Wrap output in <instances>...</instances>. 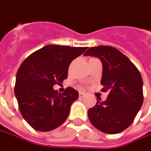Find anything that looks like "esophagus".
<instances>
[{"label":"esophagus","instance_id":"obj_1","mask_svg":"<svg viewBox=\"0 0 151 151\" xmlns=\"http://www.w3.org/2000/svg\"><path fill=\"white\" fill-rule=\"evenodd\" d=\"M84 96H85V93H84V92H83V91H80V92H79V97H80V98H83Z\"/></svg>","mask_w":151,"mask_h":151}]
</instances>
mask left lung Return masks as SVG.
I'll list each match as a JSON object with an SVG mask.
<instances>
[{"instance_id": "8db88e82", "label": "left lung", "mask_w": 151, "mask_h": 151, "mask_svg": "<svg viewBox=\"0 0 151 151\" xmlns=\"http://www.w3.org/2000/svg\"><path fill=\"white\" fill-rule=\"evenodd\" d=\"M84 55L101 60L102 91H109L106 101L98 98L96 104L88 110L89 120L104 133H120L133 122L142 107L144 93L141 74L128 58L114 47H92Z\"/></svg>"}]
</instances>
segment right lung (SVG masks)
Masks as SVG:
<instances>
[{
  "mask_svg": "<svg viewBox=\"0 0 151 151\" xmlns=\"http://www.w3.org/2000/svg\"><path fill=\"white\" fill-rule=\"evenodd\" d=\"M86 49L47 45L23 61L17 72L14 93L22 116L32 128L49 132L67 120L78 92L67 87L59 93L53 86L67 78L69 65Z\"/></svg>",
  "mask_w": 151,
  "mask_h": 151,
  "instance_id": "obj_1",
  "label": "right lung"
}]
</instances>
